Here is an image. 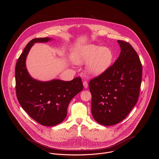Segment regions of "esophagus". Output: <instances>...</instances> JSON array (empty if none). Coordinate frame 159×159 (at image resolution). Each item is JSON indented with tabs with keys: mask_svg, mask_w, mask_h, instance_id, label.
Returning <instances> with one entry per match:
<instances>
[{
	"mask_svg": "<svg viewBox=\"0 0 159 159\" xmlns=\"http://www.w3.org/2000/svg\"><path fill=\"white\" fill-rule=\"evenodd\" d=\"M83 86H84V88H87L88 87V82L86 81H83Z\"/></svg>",
	"mask_w": 159,
	"mask_h": 159,
	"instance_id": "1",
	"label": "esophagus"
}]
</instances>
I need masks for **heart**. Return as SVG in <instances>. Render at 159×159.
Segmentation results:
<instances>
[{
    "label": "heart",
    "instance_id": "obj_1",
    "mask_svg": "<svg viewBox=\"0 0 159 159\" xmlns=\"http://www.w3.org/2000/svg\"><path fill=\"white\" fill-rule=\"evenodd\" d=\"M72 58L78 64L88 63L87 73L96 76L105 72L112 64L114 54L108 47L95 45H86L75 48L72 52Z\"/></svg>",
    "mask_w": 159,
    "mask_h": 159
}]
</instances>
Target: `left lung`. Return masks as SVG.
Wrapping results in <instances>:
<instances>
[{
	"mask_svg": "<svg viewBox=\"0 0 159 159\" xmlns=\"http://www.w3.org/2000/svg\"><path fill=\"white\" fill-rule=\"evenodd\" d=\"M120 46L119 57L105 72L91 79V111L100 124H116L131 111L139 95L142 65L130 43L117 40Z\"/></svg>",
	"mask_w": 159,
	"mask_h": 159,
	"instance_id": "left-lung-1",
	"label": "left lung"
}]
</instances>
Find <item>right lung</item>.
<instances>
[{
	"label": "right lung",
	"mask_w": 159,
	"mask_h": 159,
	"mask_svg": "<svg viewBox=\"0 0 159 159\" xmlns=\"http://www.w3.org/2000/svg\"><path fill=\"white\" fill-rule=\"evenodd\" d=\"M49 38H36L30 41L20 55L15 67L16 93L23 110L38 123L54 126L67 116L70 100L83 90L80 77L70 81L54 80L42 82L33 79L25 67L29 50L36 42H47Z\"/></svg>",
	"instance_id": "1"
}]
</instances>
